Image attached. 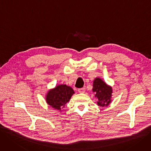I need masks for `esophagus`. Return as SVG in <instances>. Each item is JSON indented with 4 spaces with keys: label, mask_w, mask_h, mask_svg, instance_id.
<instances>
[{
    "label": "esophagus",
    "mask_w": 151,
    "mask_h": 151,
    "mask_svg": "<svg viewBox=\"0 0 151 151\" xmlns=\"http://www.w3.org/2000/svg\"><path fill=\"white\" fill-rule=\"evenodd\" d=\"M78 91L80 93H84L85 92V89L84 88H80L78 90Z\"/></svg>",
    "instance_id": "34e87169"
}]
</instances>
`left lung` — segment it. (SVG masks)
<instances>
[{
	"label": "left lung",
	"instance_id": "8db88e82",
	"mask_svg": "<svg viewBox=\"0 0 151 151\" xmlns=\"http://www.w3.org/2000/svg\"><path fill=\"white\" fill-rule=\"evenodd\" d=\"M93 92L95 93V97L98 98V105L106 106L111 103L112 88L108 86L101 79L96 78L93 81Z\"/></svg>",
	"mask_w": 151,
	"mask_h": 151
}]
</instances>
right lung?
I'll list each match as a JSON object with an SVG mask.
<instances>
[{"label": "right lung", "mask_w": 151, "mask_h": 151, "mask_svg": "<svg viewBox=\"0 0 151 151\" xmlns=\"http://www.w3.org/2000/svg\"><path fill=\"white\" fill-rule=\"evenodd\" d=\"M75 93L73 90L66 85L56 86L53 90L48 91L47 97V103L55 109L60 111L65 107L73 94Z\"/></svg>", "instance_id": "right-lung-1"}]
</instances>
